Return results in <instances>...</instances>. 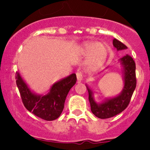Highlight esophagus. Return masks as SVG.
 Wrapping results in <instances>:
<instances>
[{
    "instance_id": "esophagus-1",
    "label": "esophagus",
    "mask_w": 150,
    "mask_h": 150,
    "mask_svg": "<svg viewBox=\"0 0 150 150\" xmlns=\"http://www.w3.org/2000/svg\"><path fill=\"white\" fill-rule=\"evenodd\" d=\"M76 76H77V79H78V82H81L83 81V75L82 72H78L76 73Z\"/></svg>"
}]
</instances>
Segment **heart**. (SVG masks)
Here are the masks:
<instances>
[{
  "mask_svg": "<svg viewBox=\"0 0 150 150\" xmlns=\"http://www.w3.org/2000/svg\"><path fill=\"white\" fill-rule=\"evenodd\" d=\"M83 51L85 54H91L88 59V63L92 67H96L103 64L108 54V49L105 44L95 42L84 44Z\"/></svg>",
  "mask_w": 150,
  "mask_h": 150,
  "instance_id": "obj_1",
  "label": "heart"
}]
</instances>
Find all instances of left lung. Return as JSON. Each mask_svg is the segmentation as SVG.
Returning a JSON list of instances; mask_svg holds the SVG:
<instances>
[{
    "label": "left lung",
    "instance_id": "8db88e82",
    "mask_svg": "<svg viewBox=\"0 0 150 150\" xmlns=\"http://www.w3.org/2000/svg\"><path fill=\"white\" fill-rule=\"evenodd\" d=\"M112 43L117 51L127 48L125 45L115 38L113 40ZM119 61L122 67L124 86L121 93L118 96L107 99L102 103L98 104L93 99V91L87 86L91 110L92 113L99 118H110L123 111L129 104L131 96L137 86L136 64L132 57L127 54L120 59Z\"/></svg>",
    "mask_w": 150,
    "mask_h": 150
}]
</instances>
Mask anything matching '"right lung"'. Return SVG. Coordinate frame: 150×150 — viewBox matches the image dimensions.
I'll return each instance as SVG.
<instances>
[{"mask_svg":"<svg viewBox=\"0 0 150 150\" xmlns=\"http://www.w3.org/2000/svg\"><path fill=\"white\" fill-rule=\"evenodd\" d=\"M16 83L24 106L28 111L45 120L58 118L64 109L67 96L77 81L76 75L71 74L67 78L55 83L46 95H37L32 92L28 85L16 72Z\"/></svg>","mask_w":150,"mask_h":150,"instance_id":"1","label":"right lung"}]
</instances>
